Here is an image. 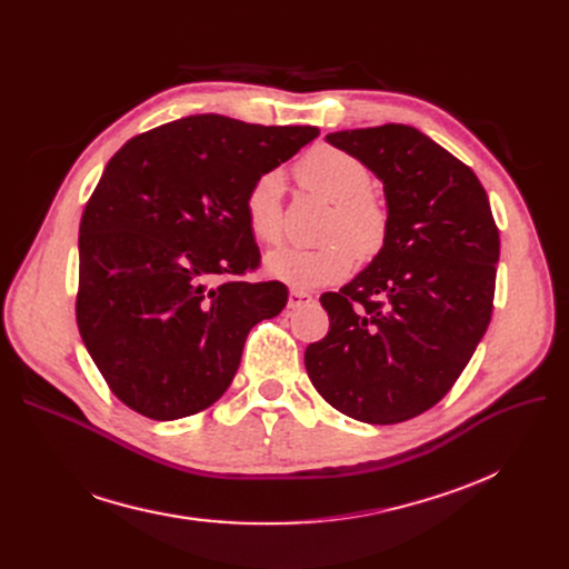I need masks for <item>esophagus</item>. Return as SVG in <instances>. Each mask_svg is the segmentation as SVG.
<instances>
[{
	"label": "esophagus",
	"instance_id": "obj_1",
	"mask_svg": "<svg viewBox=\"0 0 569 569\" xmlns=\"http://www.w3.org/2000/svg\"><path fill=\"white\" fill-rule=\"evenodd\" d=\"M309 302H311V295L307 290H297V288L290 290V295H288V307L290 309H297V307L309 305Z\"/></svg>",
	"mask_w": 569,
	"mask_h": 569
}]
</instances>
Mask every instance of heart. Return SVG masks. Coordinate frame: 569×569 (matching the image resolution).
Wrapping results in <instances>:
<instances>
[{
    "label": "heart",
    "mask_w": 569,
    "mask_h": 569,
    "mask_svg": "<svg viewBox=\"0 0 569 569\" xmlns=\"http://www.w3.org/2000/svg\"><path fill=\"white\" fill-rule=\"evenodd\" d=\"M295 177L307 191L332 202L322 228L325 244L313 249L281 247L264 258V269L295 288H316L343 279L355 258L378 256L390 237V209L371 191V172L337 147H313L297 161ZM283 174L267 170L249 187L244 217L260 244H277L283 234Z\"/></svg>",
    "instance_id": "b5f03b06"
}]
</instances>
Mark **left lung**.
I'll use <instances>...</instances> for the list:
<instances>
[{"mask_svg": "<svg viewBox=\"0 0 569 569\" xmlns=\"http://www.w3.org/2000/svg\"><path fill=\"white\" fill-rule=\"evenodd\" d=\"M327 142L382 179L392 223L365 272L320 297L330 332L305 365L339 412L399 425L452 390L487 332L498 226L477 174L412 127L337 131Z\"/></svg>", "mask_w": 569, "mask_h": 569, "instance_id": "left-lung-1", "label": "left lung"}]
</instances>
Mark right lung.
Returning a JSON list of instances; mask_svg holds the SVG:
<instances>
[{"label":"right lung","instance_id":"1","mask_svg":"<svg viewBox=\"0 0 569 569\" xmlns=\"http://www.w3.org/2000/svg\"><path fill=\"white\" fill-rule=\"evenodd\" d=\"M318 133L193 114L108 161L80 219L76 320L124 406L170 422L228 390L251 327L288 302L283 283L247 279V191Z\"/></svg>","mask_w":569,"mask_h":569}]
</instances>
